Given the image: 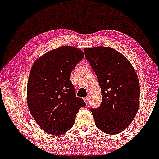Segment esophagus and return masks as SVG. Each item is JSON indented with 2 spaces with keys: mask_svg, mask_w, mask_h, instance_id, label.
<instances>
[{
  "mask_svg": "<svg viewBox=\"0 0 159 159\" xmlns=\"http://www.w3.org/2000/svg\"><path fill=\"white\" fill-rule=\"evenodd\" d=\"M84 100L85 103H86V105H89V97H86V98H84Z\"/></svg>",
  "mask_w": 159,
  "mask_h": 159,
  "instance_id": "1",
  "label": "esophagus"
}]
</instances>
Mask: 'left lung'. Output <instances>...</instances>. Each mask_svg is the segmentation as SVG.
I'll return each mask as SVG.
<instances>
[{"mask_svg": "<svg viewBox=\"0 0 159 159\" xmlns=\"http://www.w3.org/2000/svg\"><path fill=\"white\" fill-rule=\"evenodd\" d=\"M84 51L101 89V106L91 110L95 124L107 134H119L129 126L139 110L140 85L136 73L129 60L111 47Z\"/></svg>", "mask_w": 159, "mask_h": 159, "instance_id": "1", "label": "left lung"}]
</instances>
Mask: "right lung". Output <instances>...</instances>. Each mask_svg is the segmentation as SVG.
<instances>
[{"label": "right lung", "mask_w": 159, "mask_h": 159, "mask_svg": "<svg viewBox=\"0 0 159 159\" xmlns=\"http://www.w3.org/2000/svg\"><path fill=\"white\" fill-rule=\"evenodd\" d=\"M81 50L63 46L35 60L27 85L30 113L43 131L61 136L74 124L75 116L86 103L76 97L70 73L84 58Z\"/></svg>", "instance_id": "add662e5"}]
</instances>
